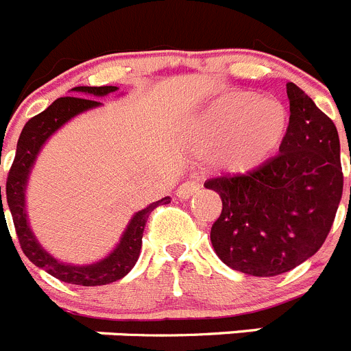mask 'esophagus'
I'll return each mask as SVG.
<instances>
[{
  "label": "esophagus",
  "instance_id": "obj_1",
  "mask_svg": "<svg viewBox=\"0 0 351 351\" xmlns=\"http://www.w3.org/2000/svg\"><path fill=\"white\" fill-rule=\"evenodd\" d=\"M200 190V182L198 181H186L182 182L178 188V197L179 198H190L191 195H195Z\"/></svg>",
  "mask_w": 351,
  "mask_h": 351
}]
</instances>
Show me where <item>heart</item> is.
I'll list each match as a JSON object with an SVG mask.
<instances>
[{"instance_id":"b5f03b06","label":"heart","mask_w":351,"mask_h":351,"mask_svg":"<svg viewBox=\"0 0 351 351\" xmlns=\"http://www.w3.org/2000/svg\"><path fill=\"white\" fill-rule=\"evenodd\" d=\"M288 110L274 98L237 93L221 98L198 119L195 144L216 149L214 161L228 173H246L263 165L283 144Z\"/></svg>"}]
</instances>
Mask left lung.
Instances as JSON below:
<instances>
[{
	"mask_svg": "<svg viewBox=\"0 0 351 351\" xmlns=\"http://www.w3.org/2000/svg\"><path fill=\"white\" fill-rule=\"evenodd\" d=\"M287 93L290 125L280 154L251 172L206 182L223 202L210 228L216 255L234 271L262 278L315 255L343 197L336 125L299 86L288 82Z\"/></svg>",
	"mask_w": 351,
	"mask_h": 351,
	"instance_id": "8db88e82",
	"label": "left lung"
}]
</instances>
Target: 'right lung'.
<instances>
[{
    "label": "right lung",
    "instance_id": "right-lung-1",
    "mask_svg": "<svg viewBox=\"0 0 351 351\" xmlns=\"http://www.w3.org/2000/svg\"><path fill=\"white\" fill-rule=\"evenodd\" d=\"M116 89V86H100V88L79 86V88H73V91L80 96H63V98H58L43 112L31 117L24 125L23 132H21L14 163L10 167L8 178H6V202H8V209L12 213L15 234H17L21 250H23V253L31 262L35 263L36 267L43 269V271L58 278V280L64 281V283L82 285V287H98V285L114 283V281L125 278L132 271L133 265L137 263L138 255H141L142 234H144V226L147 223L149 214L153 213L158 206L170 202V198L165 197L158 200V202H153L145 209L138 210L133 216L132 221H130L128 228H126V232L121 237L116 250L107 258H104L98 263H93V265L77 267V265H66V263L58 262V260L49 255L47 251H43L40 247L35 235L31 234L29 226H27L26 210H24V190H26L27 176H29L33 163H35V158L38 154L40 147L68 119L84 112V110H88V108L100 105V101L93 100L89 96H105L108 93H114ZM0 204L3 213L1 186Z\"/></svg>",
    "mask_w": 351,
    "mask_h": 351
}]
</instances>
